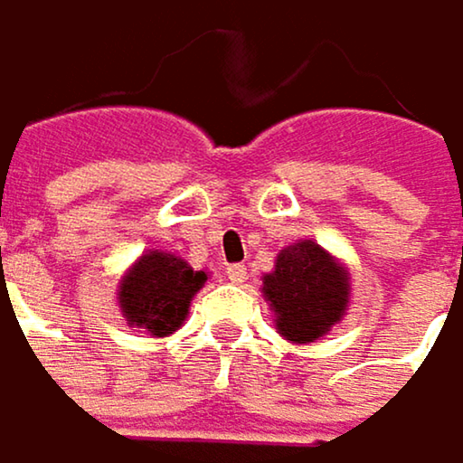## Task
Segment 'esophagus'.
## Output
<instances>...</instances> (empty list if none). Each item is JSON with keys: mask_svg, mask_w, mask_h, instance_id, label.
<instances>
[{"mask_svg": "<svg viewBox=\"0 0 463 463\" xmlns=\"http://www.w3.org/2000/svg\"><path fill=\"white\" fill-rule=\"evenodd\" d=\"M226 275H229L232 283H245L248 269H245V264H229V267H226Z\"/></svg>", "mask_w": 463, "mask_h": 463, "instance_id": "obj_1", "label": "esophagus"}]
</instances>
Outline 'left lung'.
<instances>
[{"label": "left lung", "instance_id": "1", "mask_svg": "<svg viewBox=\"0 0 463 463\" xmlns=\"http://www.w3.org/2000/svg\"><path fill=\"white\" fill-rule=\"evenodd\" d=\"M264 294L278 332L291 343H313L345 313L347 272L321 245L302 240L280 250L275 272L264 278Z\"/></svg>", "mask_w": 463, "mask_h": 463}]
</instances>
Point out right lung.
<instances>
[{
  "instance_id": "obj_1",
  "label": "right lung",
  "mask_w": 463,
  "mask_h": 463,
  "mask_svg": "<svg viewBox=\"0 0 463 463\" xmlns=\"http://www.w3.org/2000/svg\"><path fill=\"white\" fill-rule=\"evenodd\" d=\"M207 275L194 272L183 259L161 250L145 253L120 280V310L128 324L166 337L185 321L191 297L204 286Z\"/></svg>"
}]
</instances>
